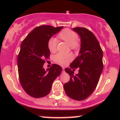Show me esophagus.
Masks as SVG:
<instances>
[{
  "mask_svg": "<svg viewBox=\"0 0 120 120\" xmlns=\"http://www.w3.org/2000/svg\"><path fill=\"white\" fill-rule=\"evenodd\" d=\"M62 71H63V72H64V67H63V68H62Z\"/></svg>",
  "mask_w": 120,
  "mask_h": 120,
  "instance_id": "1",
  "label": "esophagus"
}]
</instances>
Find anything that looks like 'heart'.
I'll return each instance as SVG.
<instances>
[{"mask_svg":"<svg viewBox=\"0 0 120 120\" xmlns=\"http://www.w3.org/2000/svg\"><path fill=\"white\" fill-rule=\"evenodd\" d=\"M59 37L66 42L70 46L72 50H78L80 47V43L78 40L77 33L74 31L69 29H65L60 32L58 34ZM57 40L55 37H51L48 41V49L51 52H55L56 50ZM73 59V56L71 54H64L62 53H58L54 56L53 60L55 62L60 65L64 66Z\"/></svg>","mask_w":120,"mask_h":120,"instance_id":"heart-1","label":"heart"}]
</instances>
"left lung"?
Instances as JSON below:
<instances>
[{"label":"left lung","mask_w":120,"mask_h":120,"mask_svg":"<svg viewBox=\"0 0 120 120\" xmlns=\"http://www.w3.org/2000/svg\"><path fill=\"white\" fill-rule=\"evenodd\" d=\"M73 30L80 36L81 46L79 55L70 64V68H65L70 79L64 84V90L69 98L80 101L90 96L98 85L103 68V54L92 32L82 27L74 28ZM78 67L79 73L74 75L73 71Z\"/></svg>","instance_id":"1"}]
</instances>
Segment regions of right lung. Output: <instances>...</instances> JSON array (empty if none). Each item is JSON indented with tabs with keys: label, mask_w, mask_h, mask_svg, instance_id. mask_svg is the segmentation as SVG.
<instances>
[{
	"label": "right lung",
	"mask_w": 120,
	"mask_h": 120,
	"mask_svg": "<svg viewBox=\"0 0 120 120\" xmlns=\"http://www.w3.org/2000/svg\"><path fill=\"white\" fill-rule=\"evenodd\" d=\"M63 26L41 25L32 30L21 43L17 57L19 80L24 91L35 98L49 94L54 80L60 74L62 68L56 64L45 70L43 65L50 52L48 41Z\"/></svg>",
	"instance_id": "1"
}]
</instances>
